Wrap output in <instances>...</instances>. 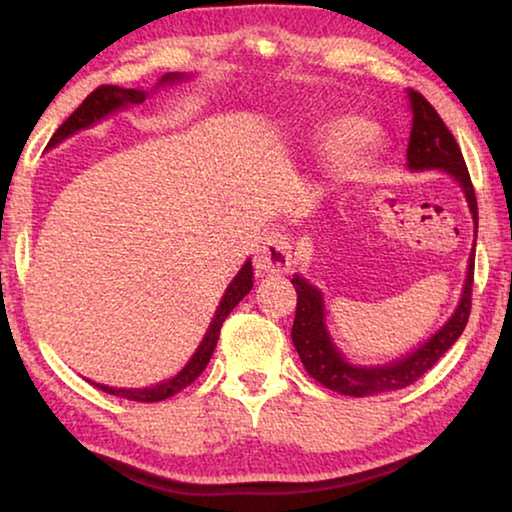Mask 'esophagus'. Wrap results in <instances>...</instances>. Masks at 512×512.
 Returning <instances> with one entry per match:
<instances>
[{"label":"esophagus","mask_w":512,"mask_h":512,"mask_svg":"<svg viewBox=\"0 0 512 512\" xmlns=\"http://www.w3.org/2000/svg\"><path fill=\"white\" fill-rule=\"evenodd\" d=\"M293 242L286 233L279 230H270L258 242V249L254 254V265L258 272H268V275H279L286 272L293 263Z\"/></svg>","instance_id":"esophagus-1"}]
</instances>
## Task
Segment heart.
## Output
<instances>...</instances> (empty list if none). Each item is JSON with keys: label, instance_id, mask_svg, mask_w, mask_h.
Instances as JSON below:
<instances>
[{"label": "heart", "instance_id": "obj_1", "mask_svg": "<svg viewBox=\"0 0 512 512\" xmlns=\"http://www.w3.org/2000/svg\"><path fill=\"white\" fill-rule=\"evenodd\" d=\"M331 137H333V144L340 146V149H345V151L361 149L363 142H366V132H363L359 123H342L333 130Z\"/></svg>", "mask_w": 512, "mask_h": 512}]
</instances>
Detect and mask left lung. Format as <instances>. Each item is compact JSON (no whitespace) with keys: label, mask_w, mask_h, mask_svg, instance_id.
I'll return each mask as SVG.
<instances>
[{"label":"left lung","mask_w":512,"mask_h":512,"mask_svg":"<svg viewBox=\"0 0 512 512\" xmlns=\"http://www.w3.org/2000/svg\"><path fill=\"white\" fill-rule=\"evenodd\" d=\"M410 104H412V132L408 144V167L410 170H445L459 181L464 188L468 207H471L475 228H478V200H475V188L468 174L466 160L461 156V149L457 139L438 111L431 107L422 93L410 90ZM473 270H475V256L468 261V275L464 284V293H461V303L452 319L433 335L429 342H424L417 352H412L401 361L389 363V366H375V368H359L349 366L342 359L338 349L328 338L326 324H324V300L321 293L307 284L303 277H293L291 284L296 286L298 303H296V319H293L291 340L298 349L300 361L307 370V375L314 377L326 389L338 391L345 396H375L384 394V391H396L403 387L415 384L426 370L436 366L440 356L450 349L459 335L464 333L468 324V314H471L473 303Z\"/></svg>","instance_id":"left-lung-1"}]
</instances>
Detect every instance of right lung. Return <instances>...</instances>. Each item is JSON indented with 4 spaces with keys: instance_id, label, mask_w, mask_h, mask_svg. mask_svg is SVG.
<instances>
[{
    "instance_id": "add662e5",
    "label": "right lung",
    "mask_w": 512,
    "mask_h": 512,
    "mask_svg": "<svg viewBox=\"0 0 512 512\" xmlns=\"http://www.w3.org/2000/svg\"><path fill=\"white\" fill-rule=\"evenodd\" d=\"M179 79H181V74L170 72V74H165L163 79H160V86H163V83H174ZM144 100H146L144 90L118 88V86L95 88L93 93H90L86 100L79 104V109H76L74 114L69 116L58 130H55V135L51 137L48 146H55L58 142H62V139L74 135L76 130L88 128V125L100 121V118L111 114V111L125 107V104H142ZM251 277H254V272H251V263L247 261L242 265V270L237 272V277L233 279V282H230L226 293H223L219 310H216L212 326H209L207 335L202 338V345L198 347V352L193 354V359L186 363V368L181 370L179 375H174L172 380H167L163 384H156V387H151V389H114V387H104V384H95V382H90V384H95L97 389L107 391V394H111V396H121V398H128V401H137V403H156V401H165V398L179 394L181 389H186L188 384L198 380L202 370L207 368V363L214 354L216 342H219V333H221L223 321H226L228 314L233 312V307L240 303V300L251 291V286H254V279H251Z\"/></svg>"
}]
</instances>
